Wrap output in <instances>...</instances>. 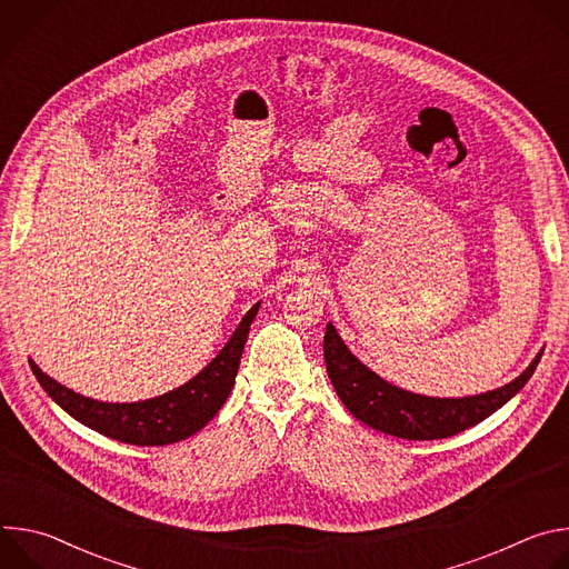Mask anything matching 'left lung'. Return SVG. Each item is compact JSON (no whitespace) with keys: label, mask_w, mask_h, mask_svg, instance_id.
<instances>
[{"label":"left lung","mask_w":569,"mask_h":569,"mask_svg":"<svg viewBox=\"0 0 569 569\" xmlns=\"http://www.w3.org/2000/svg\"><path fill=\"white\" fill-rule=\"evenodd\" d=\"M542 351L505 387L463 398H437L400 389L362 365L338 336L333 323L323 336V362L347 410L365 426L410 441L459 435L498 412L533 376Z\"/></svg>","instance_id":"left-lung-1"}]
</instances>
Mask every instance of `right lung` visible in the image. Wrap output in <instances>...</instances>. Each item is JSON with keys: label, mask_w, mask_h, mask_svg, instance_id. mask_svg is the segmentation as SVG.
<instances>
[{"label": "right lung", "mask_w": 569, "mask_h": 569, "mask_svg": "<svg viewBox=\"0 0 569 569\" xmlns=\"http://www.w3.org/2000/svg\"><path fill=\"white\" fill-rule=\"evenodd\" d=\"M259 308L261 301L246 312L229 342L198 376L169 393L137 402H103L88 398L47 376L33 360H29V365L51 400H56V405L78 423L132 446H169L202 430L222 408L233 387L240 356L250 336V323Z\"/></svg>", "instance_id": "right-lung-1"}]
</instances>
